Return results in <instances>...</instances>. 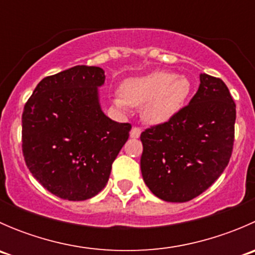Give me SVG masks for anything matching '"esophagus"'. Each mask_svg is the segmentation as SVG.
I'll return each instance as SVG.
<instances>
[{
  "mask_svg": "<svg viewBox=\"0 0 255 255\" xmlns=\"http://www.w3.org/2000/svg\"><path fill=\"white\" fill-rule=\"evenodd\" d=\"M140 133H142V129H140V128L133 127L132 129H130L129 135H130V138H134V139H135V138H139Z\"/></svg>",
  "mask_w": 255,
  "mask_h": 255,
  "instance_id": "34e87169",
  "label": "esophagus"
}]
</instances>
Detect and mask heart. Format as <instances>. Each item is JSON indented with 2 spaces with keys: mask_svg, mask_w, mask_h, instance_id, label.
<instances>
[{
  "mask_svg": "<svg viewBox=\"0 0 255 255\" xmlns=\"http://www.w3.org/2000/svg\"><path fill=\"white\" fill-rule=\"evenodd\" d=\"M191 90V82L185 75L153 71L125 80L121 86L122 99H113V105L120 111H125L126 105L143 106L142 116L146 123L163 125L184 109Z\"/></svg>",
  "mask_w": 255,
  "mask_h": 255,
  "instance_id": "b5f03b06",
  "label": "heart"
}]
</instances>
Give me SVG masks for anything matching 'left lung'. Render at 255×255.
Returning <instances> with one entry per match:
<instances>
[{"mask_svg":"<svg viewBox=\"0 0 255 255\" xmlns=\"http://www.w3.org/2000/svg\"><path fill=\"white\" fill-rule=\"evenodd\" d=\"M236 105L221 79L200 74L190 104L140 134V170L159 199L186 202L207 190L228 165L235 140Z\"/></svg>","mask_w":255,"mask_h":255,"instance_id":"8db88e82","label":"left lung"}]
</instances>
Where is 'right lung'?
<instances>
[{
  "label": "right lung",
  "mask_w": 255,
  "mask_h": 255,
  "mask_svg": "<svg viewBox=\"0 0 255 255\" xmlns=\"http://www.w3.org/2000/svg\"><path fill=\"white\" fill-rule=\"evenodd\" d=\"M99 66L78 65L37 85L22 115L25 164L49 192L69 201L99 194L129 137V123L107 117L100 104Z\"/></svg>",
  "instance_id": "right-lung-1"
}]
</instances>
